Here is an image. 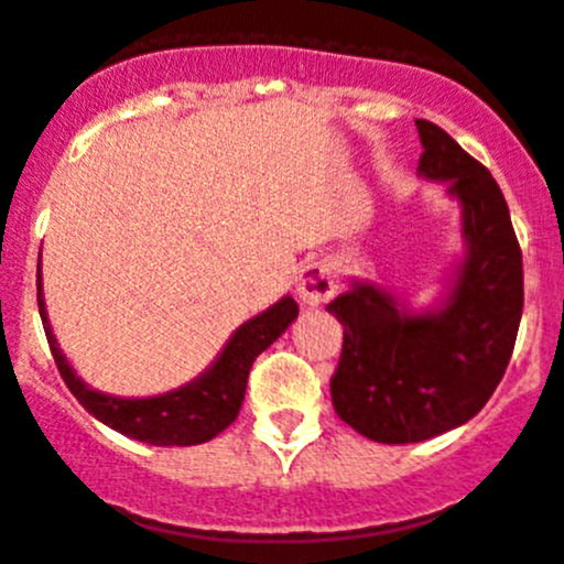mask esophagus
I'll list each match as a JSON object with an SVG mask.
<instances>
[{
    "label": "esophagus",
    "mask_w": 564,
    "mask_h": 564,
    "mask_svg": "<svg viewBox=\"0 0 564 564\" xmlns=\"http://www.w3.org/2000/svg\"><path fill=\"white\" fill-rule=\"evenodd\" d=\"M297 294L305 305H322L336 294V275L327 261H308L300 270Z\"/></svg>",
    "instance_id": "1"
}]
</instances>
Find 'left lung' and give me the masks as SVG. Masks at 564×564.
I'll return each mask as SVG.
<instances>
[{
	"label": "left lung",
	"mask_w": 564,
	"mask_h": 564,
	"mask_svg": "<svg viewBox=\"0 0 564 564\" xmlns=\"http://www.w3.org/2000/svg\"><path fill=\"white\" fill-rule=\"evenodd\" d=\"M415 126L421 176L449 182L468 253L435 314H408L369 283L327 303L344 325L333 408L377 444H419L474 419L505 377L523 311L521 245L499 184L441 126Z\"/></svg>",
	"instance_id": "left-lung-1"
}]
</instances>
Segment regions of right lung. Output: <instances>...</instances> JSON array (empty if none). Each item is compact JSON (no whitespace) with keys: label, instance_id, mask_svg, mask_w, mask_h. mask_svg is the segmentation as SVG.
<instances>
[{"label":"right lung","instance_id":"1","mask_svg":"<svg viewBox=\"0 0 564 564\" xmlns=\"http://www.w3.org/2000/svg\"><path fill=\"white\" fill-rule=\"evenodd\" d=\"M37 308H41L43 330H46V341L54 355V364H57L65 386L79 399L82 408L96 415L98 421H104L107 427L154 446L206 444L215 435H220L228 424H234L239 408H242L250 366L292 325L300 311L292 297H283L281 303L267 308L264 314L245 322L234 333L231 341L226 344L215 366L195 382L178 388V391L162 393V397L120 399L107 397V393H98L90 386H85L68 366L65 355L59 352L57 338H54L52 327H48L46 308H43L41 267H37Z\"/></svg>","mask_w":564,"mask_h":564}]
</instances>
